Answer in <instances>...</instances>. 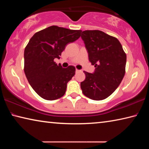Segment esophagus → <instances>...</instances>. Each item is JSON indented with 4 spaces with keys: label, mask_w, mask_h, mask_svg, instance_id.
I'll use <instances>...</instances> for the list:
<instances>
[{
    "label": "esophagus",
    "mask_w": 149,
    "mask_h": 149,
    "mask_svg": "<svg viewBox=\"0 0 149 149\" xmlns=\"http://www.w3.org/2000/svg\"><path fill=\"white\" fill-rule=\"evenodd\" d=\"M80 72V70H77V69H76L75 70V72L76 73H77V72Z\"/></svg>",
    "instance_id": "1"
}]
</instances>
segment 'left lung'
Listing matches in <instances>:
<instances>
[{
  "label": "left lung",
  "instance_id": "1",
  "mask_svg": "<svg viewBox=\"0 0 149 149\" xmlns=\"http://www.w3.org/2000/svg\"><path fill=\"white\" fill-rule=\"evenodd\" d=\"M81 39L95 67L93 74L84 71L86 78L81 83L84 95L95 100L107 99L122 82L125 73L126 54L117 38L99 30H86Z\"/></svg>",
  "mask_w": 149,
  "mask_h": 149
}]
</instances>
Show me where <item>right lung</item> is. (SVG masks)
Returning a JSON list of instances; mask_svg holds the SVG:
<instances>
[{
	"label": "right lung",
	"instance_id": "1",
	"mask_svg": "<svg viewBox=\"0 0 149 149\" xmlns=\"http://www.w3.org/2000/svg\"><path fill=\"white\" fill-rule=\"evenodd\" d=\"M81 30L52 26L35 33L24 50V72L29 84L42 99L56 100L64 96L67 84L75 68L57 65L60 56L69 42L76 41Z\"/></svg>",
	"mask_w": 149,
	"mask_h": 149
}]
</instances>
